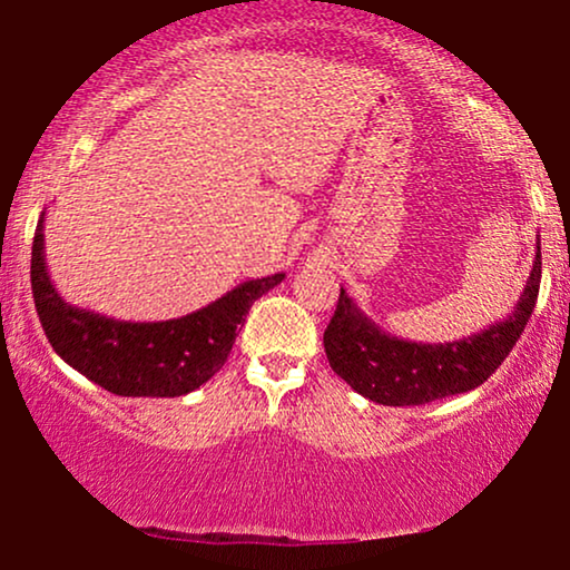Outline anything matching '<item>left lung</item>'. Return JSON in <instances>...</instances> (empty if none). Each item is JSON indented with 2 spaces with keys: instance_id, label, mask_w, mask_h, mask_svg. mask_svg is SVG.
I'll list each match as a JSON object with an SVG mask.
<instances>
[{
  "instance_id": "left-lung-1",
  "label": "left lung",
  "mask_w": 570,
  "mask_h": 570,
  "mask_svg": "<svg viewBox=\"0 0 570 570\" xmlns=\"http://www.w3.org/2000/svg\"><path fill=\"white\" fill-rule=\"evenodd\" d=\"M539 281H542V247L513 313L481 334L446 344H417L381 331L355 305L347 292H338L323 347L334 373L357 394L389 407L426 405V402L471 392L500 368L521 338L534 313Z\"/></svg>"
}]
</instances>
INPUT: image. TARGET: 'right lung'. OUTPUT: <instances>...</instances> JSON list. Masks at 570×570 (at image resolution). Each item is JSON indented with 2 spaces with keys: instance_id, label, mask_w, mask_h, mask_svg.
Wrapping results in <instances>:
<instances>
[{
  "instance_id": "right-lung-1",
  "label": "right lung",
  "mask_w": 570,
  "mask_h": 570,
  "mask_svg": "<svg viewBox=\"0 0 570 570\" xmlns=\"http://www.w3.org/2000/svg\"><path fill=\"white\" fill-rule=\"evenodd\" d=\"M284 273L244 281L189 315L157 323L115 321L60 297L47 273L45 215L33 236L31 289L41 328L70 368L120 397H181L210 381L228 360L252 302Z\"/></svg>"
}]
</instances>
